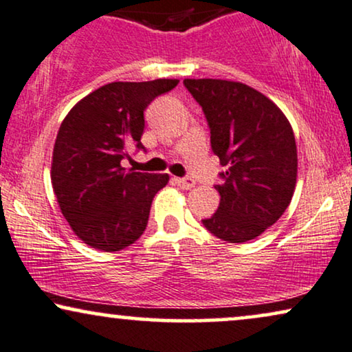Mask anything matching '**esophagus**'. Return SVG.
Returning <instances> with one entry per match:
<instances>
[{
    "mask_svg": "<svg viewBox=\"0 0 352 352\" xmlns=\"http://www.w3.org/2000/svg\"><path fill=\"white\" fill-rule=\"evenodd\" d=\"M173 182L184 190H190L195 186V180L190 179V177H177V179H173Z\"/></svg>",
    "mask_w": 352,
    "mask_h": 352,
    "instance_id": "esophagus-1",
    "label": "esophagus"
}]
</instances>
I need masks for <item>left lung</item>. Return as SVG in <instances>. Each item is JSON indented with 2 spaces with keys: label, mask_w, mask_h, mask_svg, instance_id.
I'll list each match as a JSON object with an SVG mask.
<instances>
[{
  "label": "left lung",
  "mask_w": 352,
  "mask_h": 352,
  "mask_svg": "<svg viewBox=\"0 0 352 352\" xmlns=\"http://www.w3.org/2000/svg\"><path fill=\"white\" fill-rule=\"evenodd\" d=\"M201 105L221 172V203L203 226L217 239L243 243L271 228L291 203L297 148L291 124L261 92L224 79H185Z\"/></svg>",
  "instance_id": "1"
}]
</instances>
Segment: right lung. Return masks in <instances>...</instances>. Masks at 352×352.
Masks as SVG:
<instances>
[{
  "mask_svg": "<svg viewBox=\"0 0 352 352\" xmlns=\"http://www.w3.org/2000/svg\"><path fill=\"white\" fill-rule=\"evenodd\" d=\"M177 79L110 82L79 100L61 123L53 148L52 185L61 212L87 245L118 252L148 226L167 173L126 170L130 151H146L144 110Z\"/></svg>",
  "mask_w": 352,
  "mask_h": 352,
  "instance_id": "1",
  "label": "right lung"
}]
</instances>
